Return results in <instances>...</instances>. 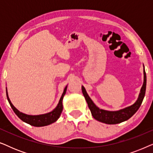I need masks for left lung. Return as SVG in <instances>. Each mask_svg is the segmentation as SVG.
I'll use <instances>...</instances> for the list:
<instances>
[{"instance_id": "left-lung-1", "label": "left lung", "mask_w": 153, "mask_h": 153, "mask_svg": "<svg viewBox=\"0 0 153 153\" xmlns=\"http://www.w3.org/2000/svg\"><path fill=\"white\" fill-rule=\"evenodd\" d=\"M143 84L141 89V93L139 94V97L138 98L137 101L133 105L125 108L124 109L117 111H108L100 109V108L97 107L89 96L88 95L84 87H81L83 95L85 97V99L88 103V106L90 110H91L92 116H93V118L97 120L100 121V122L110 125L118 124V123L124 122V121L130 118L139 108L142 102H143L144 96H145L146 89V74L145 70H143Z\"/></svg>"}]
</instances>
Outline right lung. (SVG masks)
Segmentation results:
<instances>
[{"label": "right lung", "instance_id": "obj_1", "mask_svg": "<svg viewBox=\"0 0 153 153\" xmlns=\"http://www.w3.org/2000/svg\"><path fill=\"white\" fill-rule=\"evenodd\" d=\"M67 91V86L65 88L63 93L60 97L59 103H58V106H56L55 109L52 111L51 112L48 113V114H43V115H38V116H30V115H26L23 114V113L19 111L16 108L13 106V104L11 103L10 100L8 97L7 89H6V94H7V98L8 102L11 106L12 110L14 111V112L15 113L16 116L19 118L21 120L24 121V122L28 123V124L33 125L35 127H42L46 126V125H50L51 123L56 122L59 118L60 114H61L62 111V99H63L64 95H65Z\"/></svg>", "mask_w": 153, "mask_h": 153}]
</instances>
